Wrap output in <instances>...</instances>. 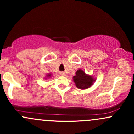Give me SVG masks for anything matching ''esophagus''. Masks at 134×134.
Listing matches in <instances>:
<instances>
[{
    "instance_id": "34e87169",
    "label": "esophagus",
    "mask_w": 134,
    "mask_h": 134,
    "mask_svg": "<svg viewBox=\"0 0 134 134\" xmlns=\"http://www.w3.org/2000/svg\"><path fill=\"white\" fill-rule=\"evenodd\" d=\"M60 75L62 76H66V73L65 72H60Z\"/></svg>"
}]
</instances>
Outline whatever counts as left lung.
<instances>
[{
	"label": "left lung",
	"mask_w": 134,
	"mask_h": 134,
	"mask_svg": "<svg viewBox=\"0 0 134 134\" xmlns=\"http://www.w3.org/2000/svg\"><path fill=\"white\" fill-rule=\"evenodd\" d=\"M96 79L92 76L87 75L82 69H78L76 72V76L73 77V81L78 89L86 90L90 88L95 82Z\"/></svg>",
	"instance_id": "left-lung-1"
}]
</instances>
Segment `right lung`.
<instances>
[{"instance_id": "1", "label": "right lung", "mask_w": 134, "mask_h": 134, "mask_svg": "<svg viewBox=\"0 0 134 134\" xmlns=\"http://www.w3.org/2000/svg\"><path fill=\"white\" fill-rule=\"evenodd\" d=\"M52 76V74H47V75H46V76H45V79H47V78H50V77H51V76Z\"/></svg>"}]
</instances>
